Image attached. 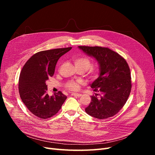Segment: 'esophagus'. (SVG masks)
I'll list each match as a JSON object with an SVG mask.
<instances>
[{
  "mask_svg": "<svg viewBox=\"0 0 155 155\" xmlns=\"http://www.w3.org/2000/svg\"><path fill=\"white\" fill-rule=\"evenodd\" d=\"M72 96H77V97H81V94H76V93H72L71 94Z\"/></svg>",
  "mask_w": 155,
  "mask_h": 155,
  "instance_id": "esophagus-1",
  "label": "esophagus"
}]
</instances>
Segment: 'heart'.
<instances>
[{"label": "heart", "mask_w": 155, "mask_h": 155, "mask_svg": "<svg viewBox=\"0 0 155 155\" xmlns=\"http://www.w3.org/2000/svg\"><path fill=\"white\" fill-rule=\"evenodd\" d=\"M75 66L77 69H81L83 72L86 71L88 76L91 79H96L100 74V69L97 65H92L91 60L87 56L80 55L74 58ZM81 81H70L66 84V88L69 91H77L79 89Z\"/></svg>", "instance_id": "heart-1"}]
</instances>
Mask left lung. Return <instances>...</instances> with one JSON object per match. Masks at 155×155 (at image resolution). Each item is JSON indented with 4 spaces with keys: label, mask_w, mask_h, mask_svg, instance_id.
Segmentation results:
<instances>
[{
    "label": "left lung",
    "mask_w": 155,
    "mask_h": 155,
    "mask_svg": "<svg viewBox=\"0 0 155 155\" xmlns=\"http://www.w3.org/2000/svg\"><path fill=\"white\" fill-rule=\"evenodd\" d=\"M87 55L94 58L100 64V76L91 87L100 92L91 96L85 108L88 114L97 119H106L116 114L125 104L131 91V78L125 59L109 48L79 46ZM100 95L98 98L97 96Z\"/></svg>",
    "instance_id": "left-lung-1"
}]
</instances>
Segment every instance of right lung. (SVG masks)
<instances>
[{
	"mask_svg": "<svg viewBox=\"0 0 155 155\" xmlns=\"http://www.w3.org/2000/svg\"><path fill=\"white\" fill-rule=\"evenodd\" d=\"M72 47L41 51L27 61L18 79V91L31 113L41 119L51 118L61 109L67 96L59 91L50 96L46 81L52 77L58 59Z\"/></svg>",
	"mask_w": 155,
	"mask_h": 155,
	"instance_id": "obj_1",
	"label": "right lung"
}]
</instances>
